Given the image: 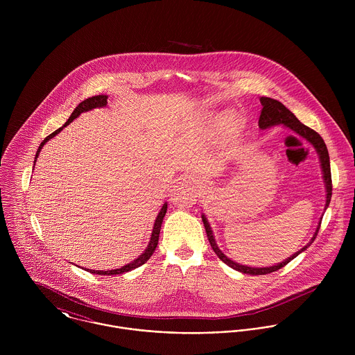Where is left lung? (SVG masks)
Listing matches in <instances>:
<instances>
[{
	"mask_svg": "<svg viewBox=\"0 0 355 355\" xmlns=\"http://www.w3.org/2000/svg\"><path fill=\"white\" fill-rule=\"evenodd\" d=\"M261 105H262V110H261V114H259V120H258V125L261 130H265V128H269V127H273L276 124H283L286 125L287 128L293 130L295 134H298L300 137L304 138L307 142H310L315 152L318 153V157H320V162H321V169H322V178H324V183H325V190H327V203H325V209L329 206L331 202V197H332V178H331V165H329V154H328V149L325 146V142L324 139L320 137V134H317L314 130L309 128L307 125L302 124L295 116L293 112H290L283 103L280 101H276L273 98H269V97H261L259 98ZM203 225H205V230H206V235H207V239H209V243L213 249V252L217 254V257L224 262L227 263L228 266H231L232 269L238 270V272H242V273H246V275H268V273H272V272H276L279 270L280 268H283L284 265H287L290 261H293L297 255L304 252L315 239L317 234H318V230H320V225H321V220L317 225V230L311 238V241L304 246L300 252H297L295 254H293L291 257H288L286 261L277 263V265H273V266H266V268H252V266H246V265H241V263H236L235 261L230 259L227 255H224V253L218 249L214 238H213V231L205 217V214H202Z\"/></svg>",
	"mask_w": 355,
	"mask_h": 355,
	"instance_id": "obj_1",
	"label": "left lung"
}]
</instances>
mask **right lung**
I'll use <instances>...</instances> for the list:
<instances>
[{
	"label": "right lung",
	"mask_w": 355,
	"mask_h": 355,
	"mask_svg": "<svg viewBox=\"0 0 355 355\" xmlns=\"http://www.w3.org/2000/svg\"><path fill=\"white\" fill-rule=\"evenodd\" d=\"M106 100H107V96H102L101 94V96H94V97H90V98L80 102V103L75 107V110L72 112V114L69 116V119L67 120V123H65L62 127H60L58 130H55L54 132H51L49 137H46V138L44 139V142L40 145V148H38V150H37V154H35V161H37V158H38V155H40L41 149L44 148V145H45L49 139H51L54 135H57V134H58L64 127H67L69 123H72L80 113L87 112V110H92V109H94V107L106 106V103H107ZM35 161H34V165H35ZM166 207H168V203L165 202L162 205V207H161V210H159V213H158V216H157V218H155V221H154L152 238H150L149 246H148V249H146L144 253L141 254L137 259H134L132 262H130V263H127L125 266L119 268V269H112V270H93V269H90L89 272H90V273H96V275H107V276H109V275H121V273L130 272V270H132V269H135V268L144 265V263L152 257V254L154 253V250H155V248H157V245H158L159 230H161V224H162L164 216H165V213H166Z\"/></svg>",
	"instance_id": "add662e5"
}]
</instances>
